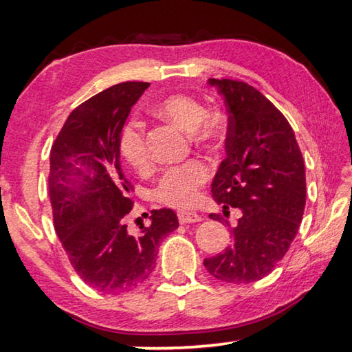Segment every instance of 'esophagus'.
I'll use <instances>...</instances> for the list:
<instances>
[{
  "label": "esophagus",
  "mask_w": 352,
  "mask_h": 352,
  "mask_svg": "<svg viewBox=\"0 0 352 352\" xmlns=\"http://www.w3.org/2000/svg\"><path fill=\"white\" fill-rule=\"evenodd\" d=\"M177 216H178V222L180 223H194V222H199V220H201L199 214L188 212V211H178Z\"/></svg>",
  "instance_id": "1"
}]
</instances>
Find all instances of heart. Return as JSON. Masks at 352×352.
I'll use <instances>...</instances> for the list:
<instances>
[{"label": "heart", "instance_id": "1", "mask_svg": "<svg viewBox=\"0 0 352 352\" xmlns=\"http://www.w3.org/2000/svg\"><path fill=\"white\" fill-rule=\"evenodd\" d=\"M158 113L164 119L188 130L199 146H214L223 138V119L216 111H205L197 99L188 94H170L158 104ZM119 152L124 162L135 170H146L151 163L146 133L138 119H129L119 132ZM210 178V168L200 160H190L182 166L166 170L155 188L160 204L186 210L195 205L200 188Z\"/></svg>", "mask_w": 352, "mask_h": 352}]
</instances>
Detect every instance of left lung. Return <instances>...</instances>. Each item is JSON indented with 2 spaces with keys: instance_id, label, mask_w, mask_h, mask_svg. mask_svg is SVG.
<instances>
[{
  "instance_id": "8db88e82",
  "label": "left lung",
  "mask_w": 352,
  "mask_h": 352,
  "mask_svg": "<svg viewBox=\"0 0 352 352\" xmlns=\"http://www.w3.org/2000/svg\"><path fill=\"white\" fill-rule=\"evenodd\" d=\"M208 83L228 110L226 158L212 180V199L223 216L230 208L242 216L231 230L233 243L204 265L220 281L248 284L269 275L295 239L306 205L305 162L289 121L264 94L241 80Z\"/></svg>"
}]
</instances>
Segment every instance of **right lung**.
I'll return each instance as SVG.
<instances>
[{
	"mask_svg": "<svg viewBox=\"0 0 352 352\" xmlns=\"http://www.w3.org/2000/svg\"><path fill=\"white\" fill-rule=\"evenodd\" d=\"M147 82H124L69 113L51 147L47 190L56 233L85 284L127 292L155 269L158 245L178 228L177 214L153 210L140 233L127 228L133 184L121 164L119 132Z\"/></svg>",
	"mask_w": 352,
	"mask_h": 352,
	"instance_id": "obj_1",
	"label": "right lung"
}]
</instances>
